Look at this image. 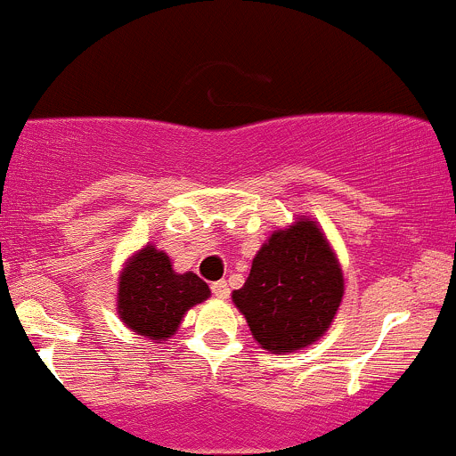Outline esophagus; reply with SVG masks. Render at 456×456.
Wrapping results in <instances>:
<instances>
[{
  "label": "esophagus",
  "mask_w": 456,
  "mask_h": 456,
  "mask_svg": "<svg viewBox=\"0 0 456 456\" xmlns=\"http://www.w3.org/2000/svg\"><path fill=\"white\" fill-rule=\"evenodd\" d=\"M210 289H213V294L217 298H228L230 294V288L226 281H215V283H210Z\"/></svg>",
  "instance_id": "esophagus-1"
}]
</instances>
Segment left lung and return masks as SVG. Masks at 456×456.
I'll return each mask as SVG.
<instances>
[{"instance_id": "obj_1", "label": "left lung", "mask_w": 456, "mask_h": 456, "mask_svg": "<svg viewBox=\"0 0 456 456\" xmlns=\"http://www.w3.org/2000/svg\"><path fill=\"white\" fill-rule=\"evenodd\" d=\"M342 292L340 265L321 228L297 222L263 243L232 300L263 349L285 354L312 345L327 331Z\"/></svg>"}]
</instances>
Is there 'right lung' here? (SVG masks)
I'll return each instance as SVG.
<instances>
[{
	"label": "right lung",
	"instance_id": "right-lung-1",
	"mask_svg": "<svg viewBox=\"0 0 456 456\" xmlns=\"http://www.w3.org/2000/svg\"><path fill=\"white\" fill-rule=\"evenodd\" d=\"M210 297V289L193 272L177 274L162 250H140L118 285V314L126 327L151 340H167L177 331L184 312Z\"/></svg>",
	"mask_w": 456,
	"mask_h": 456
}]
</instances>
